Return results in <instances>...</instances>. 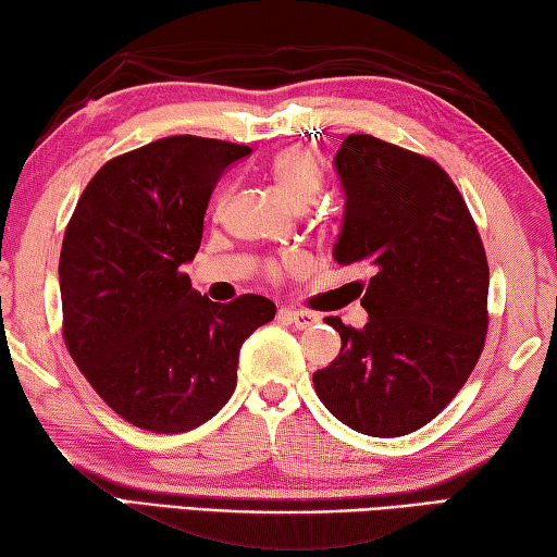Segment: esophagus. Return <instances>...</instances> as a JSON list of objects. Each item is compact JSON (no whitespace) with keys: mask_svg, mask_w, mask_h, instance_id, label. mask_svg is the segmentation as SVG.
Here are the masks:
<instances>
[{"mask_svg":"<svg viewBox=\"0 0 557 557\" xmlns=\"http://www.w3.org/2000/svg\"><path fill=\"white\" fill-rule=\"evenodd\" d=\"M281 315H284L288 323H294L296 329H311L321 321L319 315L311 313V311H281Z\"/></svg>","mask_w":557,"mask_h":557,"instance_id":"obj_1","label":"esophagus"}]
</instances>
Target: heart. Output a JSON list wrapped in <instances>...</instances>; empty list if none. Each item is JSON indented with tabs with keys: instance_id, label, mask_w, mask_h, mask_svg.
Wrapping results in <instances>:
<instances>
[{
	"instance_id": "obj_1",
	"label": "heart",
	"mask_w": 557,
	"mask_h": 557,
	"mask_svg": "<svg viewBox=\"0 0 557 557\" xmlns=\"http://www.w3.org/2000/svg\"><path fill=\"white\" fill-rule=\"evenodd\" d=\"M269 174H271V182L278 189V194L284 196L290 207H296V209L308 207V203L315 199V194H319V189H321L319 166H315L313 157L306 149L288 147L284 151H278L276 157L271 159ZM226 201H228V191L219 196V209H224ZM304 263H306L304 256H286L281 263H269L267 271H269V276H278L281 267L294 269V267H304Z\"/></svg>"
}]
</instances>
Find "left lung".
<instances>
[{"label":"left lung","mask_w":557,"mask_h":557,"mask_svg":"<svg viewBox=\"0 0 557 557\" xmlns=\"http://www.w3.org/2000/svg\"><path fill=\"white\" fill-rule=\"evenodd\" d=\"M344 186L338 263H368L363 329L338 315L341 354L313 373L321 404L375 438L413 433L446 408L487 333V261L463 196L433 159L371 134L333 157Z\"/></svg>","instance_id":"1"}]
</instances>
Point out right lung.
I'll return each instance as SVG.
<instances>
[{"label": "right lung", "instance_id": "add662e5", "mask_svg": "<svg viewBox=\"0 0 557 557\" xmlns=\"http://www.w3.org/2000/svg\"><path fill=\"white\" fill-rule=\"evenodd\" d=\"M251 147L166 136L107 161L76 201L59 256L64 344L107 406L151 433H186L226 406L238 350L269 298L213 304L182 271L221 174Z\"/></svg>", "mask_w": 557, "mask_h": 557}]
</instances>
